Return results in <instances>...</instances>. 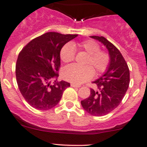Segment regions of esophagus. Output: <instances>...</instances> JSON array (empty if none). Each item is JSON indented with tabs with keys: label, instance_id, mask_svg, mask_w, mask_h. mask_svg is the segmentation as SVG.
<instances>
[{
	"label": "esophagus",
	"instance_id": "1",
	"mask_svg": "<svg viewBox=\"0 0 147 147\" xmlns=\"http://www.w3.org/2000/svg\"><path fill=\"white\" fill-rule=\"evenodd\" d=\"M71 86H72V87H80V85H77V84H73V83H72V84H71Z\"/></svg>",
	"mask_w": 147,
	"mask_h": 147
}]
</instances>
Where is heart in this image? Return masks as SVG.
Returning <instances> with one entry per match:
<instances>
[{
    "mask_svg": "<svg viewBox=\"0 0 147 147\" xmlns=\"http://www.w3.org/2000/svg\"><path fill=\"white\" fill-rule=\"evenodd\" d=\"M87 53L88 57L84 61V66L70 65L63 69V75L67 81L80 84L93 78L94 70L96 75H101L107 71L111 64V56L106 51L101 50L100 45L93 40H85L78 44L67 43L61 49L60 57L65 63L75 60V49Z\"/></svg>",
    "mask_w": 147,
    "mask_h": 147,
    "instance_id": "b5f03b06",
    "label": "heart"
}]
</instances>
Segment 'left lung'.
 <instances>
[{
    "label": "left lung",
    "instance_id": "obj_1",
    "mask_svg": "<svg viewBox=\"0 0 147 147\" xmlns=\"http://www.w3.org/2000/svg\"><path fill=\"white\" fill-rule=\"evenodd\" d=\"M106 46L111 56L107 72L93 83L97 90L91 88L88 98L81 101L83 109L94 116L107 115L121 103L129 84V69L120 51L105 37L92 36Z\"/></svg>",
    "mask_w": 147,
    "mask_h": 147
}]
</instances>
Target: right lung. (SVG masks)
Wrapping results in <instances>:
<instances>
[{
	"label": "right lung",
	"mask_w": 147,
	"mask_h": 147,
	"mask_svg": "<svg viewBox=\"0 0 147 147\" xmlns=\"http://www.w3.org/2000/svg\"><path fill=\"white\" fill-rule=\"evenodd\" d=\"M78 34L47 32L29 41L20 52L15 65L17 83L32 107L46 111L56 106L63 92L70 86L65 81L51 82L58 77L63 46Z\"/></svg>",
	"instance_id": "right-lung-1"
}]
</instances>
